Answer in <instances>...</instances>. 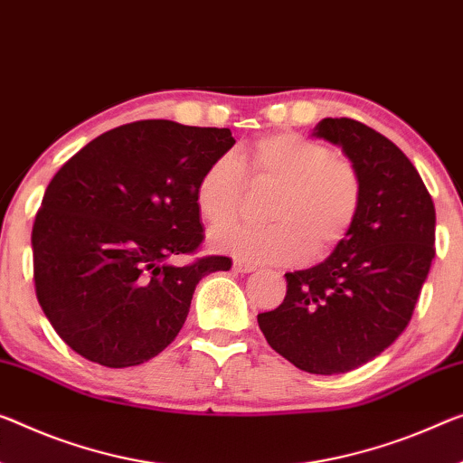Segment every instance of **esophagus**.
<instances>
[{"label":"esophagus","instance_id":"obj_1","mask_svg":"<svg viewBox=\"0 0 463 463\" xmlns=\"http://www.w3.org/2000/svg\"><path fill=\"white\" fill-rule=\"evenodd\" d=\"M233 271H236V273H254L256 267L250 265V262H244V260H233Z\"/></svg>","mask_w":463,"mask_h":463}]
</instances>
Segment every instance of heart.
I'll return each mask as SVG.
<instances>
[{
    "label": "heart",
    "instance_id": "obj_1",
    "mask_svg": "<svg viewBox=\"0 0 463 463\" xmlns=\"http://www.w3.org/2000/svg\"><path fill=\"white\" fill-rule=\"evenodd\" d=\"M250 184H277L267 217L273 223H232L213 246L260 265L321 259L352 232L362 207V177L352 161L296 132L267 134L236 155H222L198 177L194 201L211 225L236 217Z\"/></svg>",
    "mask_w": 463,
    "mask_h": 463
}]
</instances>
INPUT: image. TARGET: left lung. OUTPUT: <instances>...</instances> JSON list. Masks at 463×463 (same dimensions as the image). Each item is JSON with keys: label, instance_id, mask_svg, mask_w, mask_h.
I'll use <instances>...</instances> for the list:
<instances>
[{"label": "left lung", "instance_id": "left-lung-1", "mask_svg": "<svg viewBox=\"0 0 463 463\" xmlns=\"http://www.w3.org/2000/svg\"><path fill=\"white\" fill-rule=\"evenodd\" d=\"M315 137L358 169L360 215L325 262L286 273V298L259 326L300 371L339 374L385 352L411 321L435 259V204L411 161L366 124L325 118Z\"/></svg>", "mask_w": 463, "mask_h": 463}]
</instances>
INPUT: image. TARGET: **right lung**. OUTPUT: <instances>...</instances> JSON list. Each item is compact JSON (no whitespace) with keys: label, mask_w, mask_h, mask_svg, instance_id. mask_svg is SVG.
Wrapping results in <instances>:
<instances>
[{"label":"right lung","mask_w":463,"mask_h":463,"mask_svg":"<svg viewBox=\"0 0 463 463\" xmlns=\"http://www.w3.org/2000/svg\"><path fill=\"white\" fill-rule=\"evenodd\" d=\"M230 128L140 119L101 134L49 182L33 223L43 312L82 358L108 368L151 360L186 321L204 275L227 256H194L204 233L198 177L233 146Z\"/></svg>","instance_id":"add662e5"}]
</instances>
